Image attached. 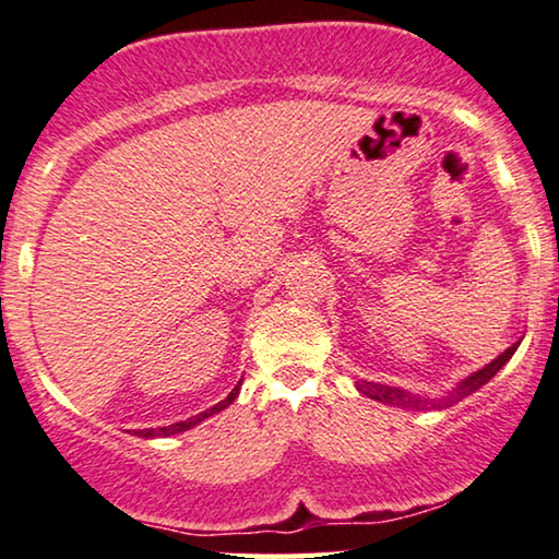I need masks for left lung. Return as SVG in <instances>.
<instances>
[{"instance_id": "left-lung-1", "label": "left lung", "mask_w": 559, "mask_h": 559, "mask_svg": "<svg viewBox=\"0 0 559 559\" xmlns=\"http://www.w3.org/2000/svg\"><path fill=\"white\" fill-rule=\"evenodd\" d=\"M516 347H519V342L516 344H512V347H509L507 352H501V355L491 361V365H486L484 369H478V372H474L471 377H466V380H463L459 388H455L453 392H448L445 397H440V400H433V403L428 405V400H420V397H415V395H411V392H405V390H397V388H388V384H377V382H367V380H359L357 382V390L361 392V395H367V397H372V400H377V403H384V405H397V407H411V411H423V407H440V405H453V403H459V400H463V397H468L471 392H476L478 388H484L486 382L491 380L493 374L499 372L501 367L507 365L509 359H512V355L516 352Z\"/></svg>"}]
</instances>
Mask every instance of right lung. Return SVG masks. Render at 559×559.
I'll return each instance as SVG.
<instances>
[{
	"mask_svg": "<svg viewBox=\"0 0 559 559\" xmlns=\"http://www.w3.org/2000/svg\"><path fill=\"white\" fill-rule=\"evenodd\" d=\"M238 390H240V384H235V390L230 392V395H227V397L223 400V403H217L215 407H210V411H204V413H200V415H194V418H190V420H179V423H175V426H167V428L133 430V436H139V438H156V436H175V433H182V430H190L192 426H198V423H202L204 418H210V415H215V413H219V411H225V407L230 405L235 397H238Z\"/></svg>",
	"mask_w": 559,
	"mask_h": 559,
	"instance_id": "add662e5",
	"label": "right lung"
}]
</instances>
